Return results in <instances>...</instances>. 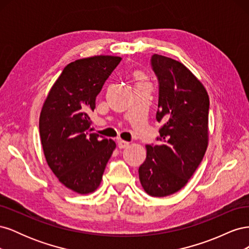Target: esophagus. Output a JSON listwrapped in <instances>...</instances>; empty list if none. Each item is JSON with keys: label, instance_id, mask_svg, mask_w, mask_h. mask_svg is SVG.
Returning <instances> with one entry per match:
<instances>
[{"label": "esophagus", "instance_id": "esophagus-1", "mask_svg": "<svg viewBox=\"0 0 249 249\" xmlns=\"http://www.w3.org/2000/svg\"><path fill=\"white\" fill-rule=\"evenodd\" d=\"M117 145L119 148H125L130 145V142L127 141H124V140H122V139H118L117 140Z\"/></svg>", "mask_w": 249, "mask_h": 249}]
</instances>
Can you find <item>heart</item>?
I'll list each match as a JSON object with an SVG mask.
<instances>
[{
    "mask_svg": "<svg viewBox=\"0 0 249 249\" xmlns=\"http://www.w3.org/2000/svg\"><path fill=\"white\" fill-rule=\"evenodd\" d=\"M139 78H140V76H139Z\"/></svg>",
    "mask_w": 249,
    "mask_h": 249,
    "instance_id": "heart-1",
    "label": "heart"
}]
</instances>
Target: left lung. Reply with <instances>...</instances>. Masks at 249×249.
<instances>
[{
    "mask_svg": "<svg viewBox=\"0 0 249 249\" xmlns=\"http://www.w3.org/2000/svg\"><path fill=\"white\" fill-rule=\"evenodd\" d=\"M152 65L159 80L157 122L163 123L159 145H145L139 167L148 195L165 197L184 188L202 160L209 143L207 89L192 71L175 59L155 54Z\"/></svg>",
    "mask_w": 249,
    "mask_h": 249,
    "instance_id": "8db88e82",
    "label": "left lung"
}]
</instances>
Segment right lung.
Here are the masks:
<instances>
[{
  "label": "right lung",
  "mask_w": 249,
  "mask_h": 249,
  "mask_svg": "<svg viewBox=\"0 0 249 249\" xmlns=\"http://www.w3.org/2000/svg\"><path fill=\"white\" fill-rule=\"evenodd\" d=\"M122 57L100 55L67 64L43 102L39 134L44 158L59 182L79 194L94 192L116 144L90 133L89 112Z\"/></svg>",
  "instance_id": "1"
}]
</instances>
